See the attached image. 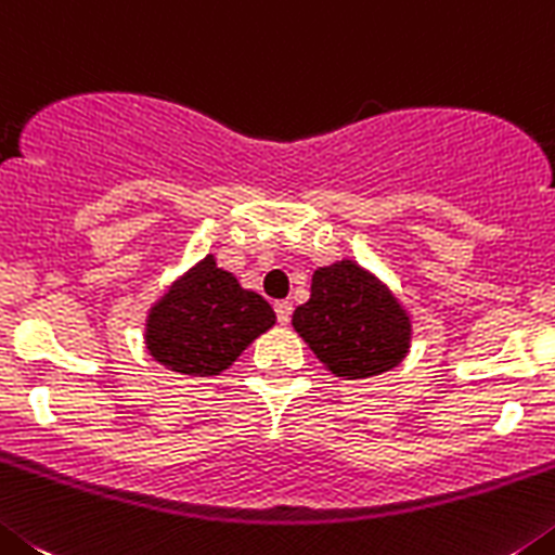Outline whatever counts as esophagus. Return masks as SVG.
I'll list each match as a JSON object with an SVG mask.
<instances>
[{
    "mask_svg": "<svg viewBox=\"0 0 555 555\" xmlns=\"http://www.w3.org/2000/svg\"><path fill=\"white\" fill-rule=\"evenodd\" d=\"M273 309H276L279 323H282V326H287L289 318H293V304H289V301H276V304H273Z\"/></svg>",
    "mask_w": 555,
    "mask_h": 555,
    "instance_id": "34e87169",
    "label": "esophagus"
}]
</instances>
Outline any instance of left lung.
I'll list each match as a JSON object with an SVG mask.
<instances>
[{"label":"left lung","instance_id":"1","mask_svg":"<svg viewBox=\"0 0 555 555\" xmlns=\"http://www.w3.org/2000/svg\"><path fill=\"white\" fill-rule=\"evenodd\" d=\"M293 328L339 378L392 371L412 339L406 309L351 259L314 271L312 296L293 312Z\"/></svg>","mask_w":555,"mask_h":555}]
</instances>
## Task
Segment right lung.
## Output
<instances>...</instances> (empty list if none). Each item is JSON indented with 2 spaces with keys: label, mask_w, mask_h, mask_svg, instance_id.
Here are the masks:
<instances>
[{
  "label": "right lung",
  "mask_w": 555,
  "mask_h": 555,
  "mask_svg": "<svg viewBox=\"0 0 555 555\" xmlns=\"http://www.w3.org/2000/svg\"><path fill=\"white\" fill-rule=\"evenodd\" d=\"M273 323L271 304L243 289L209 254L154 304L146 348L159 364L184 376H218Z\"/></svg>",
  "instance_id": "obj_1"
}]
</instances>
